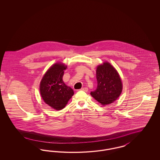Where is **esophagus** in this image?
I'll list each match as a JSON object with an SVG mask.
<instances>
[{
  "mask_svg": "<svg viewBox=\"0 0 160 160\" xmlns=\"http://www.w3.org/2000/svg\"><path fill=\"white\" fill-rule=\"evenodd\" d=\"M80 90L82 91L88 92V88H82V89H80Z\"/></svg>",
  "mask_w": 160,
  "mask_h": 160,
  "instance_id": "34e87169",
  "label": "esophagus"
}]
</instances>
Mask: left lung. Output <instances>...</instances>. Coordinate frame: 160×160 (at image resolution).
Returning a JSON list of instances; mask_svg holds the SVG:
<instances>
[{
	"mask_svg": "<svg viewBox=\"0 0 160 160\" xmlns=\"http://www.w3.org/2000/svg\"><path fill=\"white\" fill-rule=\"evenodd\" d=\"M97 88L91 95L102 106L112 104L119 98L122 83L118 71L108 62L99 65L96 70Z\"/></svg>",
	"mask_w": 160,
	"mask_h": 160,
	"instance_id": "obj_1",
	"label": "left lung"
}]
</instances>
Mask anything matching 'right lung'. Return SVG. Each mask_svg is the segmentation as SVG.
<instances>
[{
	"instance_id": "right-lung-1",
	"label": "right lung",
	"mask_w": 160,
	"mask_h": 160,
	"mask_svg": "<svg viewBox=\"0 0 160 160\" xmlns=\"http://www.w3.org/2000/svg\"><path fill=\"white\" fill-rule=\"evenodd\" d=\"M67 67L62 63H56L47 70L42 77L39 91L42 98L47 105L56 110H60L67 104L74 95V91L63 82L64 70Z\"/></svg>"
}]
</instances>
